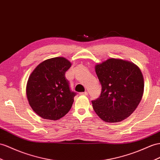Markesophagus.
<instances>
[{"label":"esophagus","instance_id":"1","mask_svg":"<svg viewBox=\"0 0 160 160\" xmlns=\"http://www.w3.org/2000/svg\"><path fill=\"white\" fill-rule=\"evenodd\" d=\"M80 95H88V92L87 91L82 92H80Z\"/></svg>","mask_w":160,"mask_h":160}]
</instances>
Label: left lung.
Wrapping results in <instances>:
<instances>
[{
	"mask_svg": "<svg viewBox=\"0 0 160 160\" xmlns=\"http://www.w3.org/2000/svg\"><path fill=\"white\" fill-rule=\"evenodd\" d=\"M101 84V95L92 101L101 120L116 123L130 116L141 102L144 80L138 66L128 61L111 58L95 65Z\"/></svg>",
	"mask_w": 160,
	"mask_h": 160,
	"instance_id": "1",
	"label": "left lung"
}]
</instances>
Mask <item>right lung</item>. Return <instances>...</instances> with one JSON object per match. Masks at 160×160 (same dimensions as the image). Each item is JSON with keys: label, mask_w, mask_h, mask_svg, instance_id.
<instances>
[{"label": "right lung", "mask_w": 160, "mask_h": 160, "mask_svg": "<svg viewBox=\"0 0 160 160\" xmlns=\"http://www.w3.org/2000/svg\"><path fill=\"white\" fill-rule=\"evenodd\" d=\"M71 65L64 57L48 59L40 63L28 78V102L44 119L57 120L70 110L76 93L70 90L65 74Z\"/></svg>", "instance_id": "obj_1"}]
</instances>
